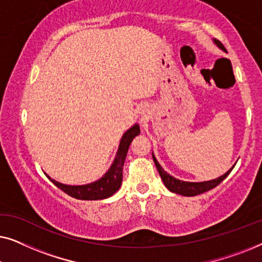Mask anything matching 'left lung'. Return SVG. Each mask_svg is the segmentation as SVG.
<instances>
[{
	"label": "left lung",
	"mask_w": 262,
	"mask_h": 262,
	"mask_svg": "<svg viewBox=\"0 0 262 262\" xmlns=\"http://www.w3.org/2000/svg\"><path fill=\"white\" fill-rule=\"evenodd\" d=\"M213 42L218 46V48L227 52V50H225L223 44H222L220 40H217V39H213ZM152 160H154V162H155V166L157 168V170H159V174H160L161 179H162L164 186H166V187L169 189L170 192L177 193V194L185 195V196H194V195L202 194V193H204V192H207V191H210V189L214 188L216 186L220 185L221 182L223 181L229 174H230L232 168H234V167H232L231 169H229L227 171V173L223 174L220 178L213 179V180L203 181V182H188V181L179 180V179H175L174 177H171V175L168 174L167 171L160 166V163L157 162L156 157L154 156V154H152Z\"/></svg>",
	"instance_id": "1"
}]
</instances>
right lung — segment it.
<instances>
[{
  "instance_id": "obj_1",
  "label": "right lung",
  "mask_w": 262,
  "mask_h": 262,
  "mask_svg": "<svg viewBox=\"0 0 262 262\" xmlns=\"http://www.w3.org/2000/svg\"><path fill=\"white\" fill-rule=\"evenodd\" d=\"M139 132H141V130H139L138 124H135L134 126L125 132L120 139L119 149H118L117 156L113 161L112 166L101 179L92 182V184L71 186L60 184V182L53 180L50 177L48 178L57 187L62 189L67 194L73 196V198L81 200H99L108 198L120 188L121 181H123V166L125 159H126L128 146H130L131 142L134 141L136 136L139 135Z\"/></svg>"
}]
</instances>
